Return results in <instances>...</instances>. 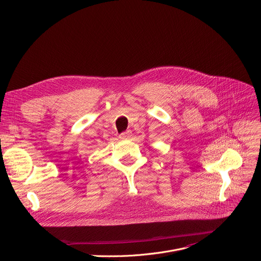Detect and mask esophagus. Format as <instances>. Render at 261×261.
<instances>
[{"instance_id":"1","label":"esophagus","mask_w":261,"mask_h":261,"mask_svg":"<svg viewBox=\"0 0 261 261\" xmlns=\"http://www.w3.org/2000/svg\"><path fill=\"white\" fill-rule=\"evenodd\" d=\"M131 134H132L131 130H127V131H125V132H123V133L120 135V137L123 138V139H127V138H129V137L131 136Z\"/></svg>"}]
</instances>
